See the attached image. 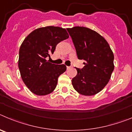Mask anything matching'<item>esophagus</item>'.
<instances>
[{
	"label": "esophagus",
	"instance_id": "1",
	"mask_svg": "<svg viewBox=\"0 0 132 132\" xmlns=\"http://www.w3.org/2000/svg\"><path fill=\"white\" fill-rule=\"evenodd\" d=\"M71 68V66H66V68L67 69H70Z\"/></svg>",
	"mask_w": 132,
	"mask_h": 132
}]
</instances>
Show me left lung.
<instances>
[{
	"instance_id": "obj_1",
	"label": "left lung",
	"mask_w": 132,
	"mask_h": 132,
	"mask_svg": "<svg viewBox=\"0 0 132 132\" xmlns=\"http://www.w3.org/2000/svg\"><path fill=\"white\" fill-rule=\"evenodd\" d=\"M79 60L85 66L77 68L72 84L79 94L91 96L100 92L109 83L114 68V54L109 43L97 32L85 27L67 28Z\"/></svg>"
}]
</instances>
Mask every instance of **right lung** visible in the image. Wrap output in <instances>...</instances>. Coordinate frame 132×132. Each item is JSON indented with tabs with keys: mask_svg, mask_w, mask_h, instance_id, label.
<instances>
[{
	"mask_svg": "<svg viewBox=\"0 0 132 132\" xmlns=\"http://www.w3.org/2000/svg\"><path fill=\"white\" fill-rule=\"evenodd\" d=\"M69 37L66 29L55 26L37 28L25 38L19 51L18 68L25 85L37 95H46L55 89L58 78L66 70L64 64L46 60L56 46Z\"/></svg>",
	"mask_w": 132,
	"mask_h": 132,
	"instance_id": "1",
	"label": "right lung"
}]
</instances>
